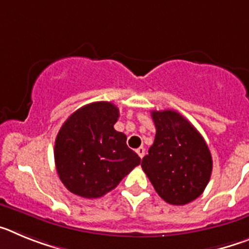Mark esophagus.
<instances>
[{
  "mask_svg": "<svg viewBox=\"0 0 249 249\" xmlns=\"http://www.w3.org/2000/svg\"><path fill=\"white\" fill-rule=\"evenodd\" d=\"M136 152H137V155L140 156L141 158H143L144 153H146V149H144V147H140V148L136 149Z\"/></svg>",
  "mask_w": 249,
  "mask_h": 249,
  "instance_id": "obj_1",
  "label": "esophagus"
}]
</instances>
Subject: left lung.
<instances>
[{
    "label": "left lung",
    "instance_id": "obj_1",
    "mask_svg": "<svg viewBox=\"0 0 249 249\" xmlns=\"http://www.w3.org/2000/svg\"><path fill=\"white\" fill-rule=\"evenodd\" d=\"M155 142L142 160V169L156 192L169 204L183 206L203 193L212 173L206 141L176 111H153Z\"/></svg>",
    "mask_w": 249,
    "mask_h": 249
}]
</instances>
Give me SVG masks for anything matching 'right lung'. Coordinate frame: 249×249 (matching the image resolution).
<instances>
[{
    "instance_id": "right-lung-1",
    "label": "right lung",
    "mask_w": 249,
    "mask_h": 249,
    "mask_svg": "<svg viewBox=\"0 0 249 249\" xmlns=\"http://www.w3.org/2000/svg\"><path fill=\"white\" fill-rule=\"evenodd\" d=\"M120 111L111 102H93L72 113L54 142V163L70 192L100 198L141 163L127 147L124 133L113 128Z\"/></svg>"
}]
</instances>
